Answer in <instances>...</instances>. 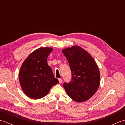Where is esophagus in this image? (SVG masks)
Returning <instances> with one entry per match:
<instances>
[{"mask_svg":"<svg viewBox=\"0 0 125 125\" xmlns=\"http://www.w3.org/2000/svg\"><path fill=\"white\" fill-rule=\"evenodd\" d=\"M58 81H59V83H62V79H61V78H59V79H58Z\"/></svg>","mask_w":125,"mask_h":125,"instance_id":"1","label":"esophagus"}]
</instances>
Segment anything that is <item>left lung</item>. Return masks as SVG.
Listing matches in <instances>:
<instances>
[{"label":"left lung","mask_w":125,"mask_h":125,"mask_svg":"<svg viewBox=\"0 0 125 125\" xmlns=\"http://www.w3.org/2000/svg\"><path fill=\"white\" fill-rule=\"evenodd\" d=\"M68 61L71 79L63 86L71 99L83 102L91 98L100 84V73L96 62L85 50L76 46L62 50Z\"/></svg>","instance_id":"1"}]
</instances>
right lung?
<instances>
[{
	"label": "right lung",
	"instance_id": "right-lung-1",
	"mask_svg": "<svg viewBox=\"0 0 125 125\" xmlns=\"http://www.w3.org/2000/svg\"><path fill=\"white\" fill-rule=\"evenodd\" d=\"M52 50V48H40L23 62L19 78L23 92L28 97L35 99L43 98L59 83L47 63V57Z\"/></svg>",
	"mask_w": 125,
	"mask_h": 125
}]
</instances>
